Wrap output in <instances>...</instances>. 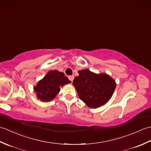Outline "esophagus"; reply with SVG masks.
I'll return each mask as SVG.
<instances>
[{"mask_svg":"<svg viewBox=\"0 0 151 151\" xmlns=\"http://www.w3.org/2000/svg\"><path fill=\"white\" fill-rule=\"evenodd\" d=\"M68 78H69V79L70 80V81L73 82V81L74 80V78H75V76H74L73 75H72V76H69Z\"/></svg>","mask_w":151,"mask_h":151,"instance_id":"esophagus-1","label":"esophagus"}]
</instances>
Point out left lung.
Returning a JSON list of instances; mask_svg holds the SVG:
<instances>
[{
	"label": "left lung",
	"mask_w": 151,
	"mask_h": 151,
	"mask_svg": "<svg viewBox=\"0 0 151 151\" xmlns=\"http://www.w3.org/2000/svg\"><path fill=\"white\" fill-rule=\"evenodd\" d=\"M74 79L78 97L89 108H97L105 104L111 98L116 82L106 73L97 74L89 69L78 70Z\"/></svg>",
	"instance_id": "obj_1"
}]
</instances>
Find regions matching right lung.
Masks as SVG:
<instances>
[{
    "mask_svg": "<svg viewBox=\"0 0 151 151\" xmlns=\"http://www.w3.org/2000/svg\"><path fill=\"white\" fill-rule=\"evenodd\" d=\"M71 82L65 74L57 70H50L44 77L38 81L34 87L37 98L42 102H49L56 97L60 91V86Z\"/></svg>",
    "mask_w": 151,
    "mask_h": 151,
    "instance_id": "obj_1",
    "label": "right lung"
}]
</instances>
